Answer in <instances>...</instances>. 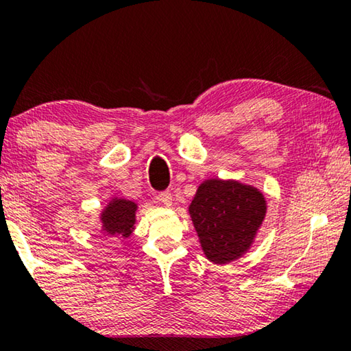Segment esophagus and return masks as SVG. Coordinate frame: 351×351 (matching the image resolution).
<instances>
[{"label":"esophagus","mask_w":351,"mask_h":351,"mask_svg":"<svg viewBox=\"0 0 351 351\" xmlns=\"http://www.w3.org/2000/svg\"><path fill=\"white\" fill-rule=\"evenodd\" d=\"M158 200L162 203V205L170 206V205H171V200H173V198H171V193H170L169 191H165V192H160V193H159Z\"/></svg>","instance_id":"1"}]
</instances>
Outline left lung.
<instances>
[{
    "mask_svg": "<svg viewBox=\"0 0 351 351\" xmlns=\"http://www.w3.org/2000/svg\"><path fill=\"white\" fill-rule=\"evenodd\" d=\"M203 252L214 263H228L252 245L266 214L258 189L238 181L208 180L189 206Z\"/></svg>",
    "mask_w": 351,
    "mask_h": 351,
    "instance_id": "8db88e82",
    "label": "left lung"
}]
</instances>
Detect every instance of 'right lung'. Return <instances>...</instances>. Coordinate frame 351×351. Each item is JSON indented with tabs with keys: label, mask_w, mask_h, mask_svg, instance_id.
<instances>
[{
	"label": "right lung",
	"mask_w": 351,
	"mask_h": 351,
	"mask_svg": "<svg viewBox=\"0 0 351 351\" xmlns=\"http://www.w3.org/2000/svg\"><path fill=\"white\" fill-rule=\"evenodd\" d=\"M137 205L124 198H113L101 214L102 230L114 237L128 238L134 230Z\"/></svg>",
	"instance_id": "1"
}]
</instances>
